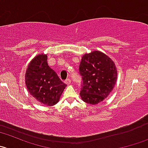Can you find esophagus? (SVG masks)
I'll use <instances>...</instances> for the list:
<instances>
[{
  "label": "esophagus",
  "mask_w": 148,
  "mask_h": 148,
  "mask_svg": "<svg viewBox=\"0 0 148 148\" xmlns=\"http://www.w3.org/2000/svg\"><path fill=\"white\" fill-rule=\"evenodd\" d=\"M64 83H65L67 85H70V84H71V80H70V78H67V79L64 81Z\"/></svg>",
  "instance_id": "1"
}]
</instances>
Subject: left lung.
I'll list each match as a JSON object with an SVG mask.
<instances>
[{
	"instance_id": "left-lung-1",
	"label": "left lung",
	"mask_w": 148,
	"mask_h": 148,
	"mask_svg": "<svg viewBox=\"0 0 148 148\" xmlns=\"http://www.w3.org/2000/svg\"><path fill=\"white\" fill-rule=\"evenodd\" d=\"M79 72L83 80L80 96L86 103L93 105L108 97L118 78L115 64L100 51L84 54Z\"/></svg>"
}]
</instances>
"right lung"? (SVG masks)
I'll return each mask as SVG.
<instances>
[{
    "label": "right lung",
    "mask_w": 148,
    "mask_h": 148,
    "mask_svg": "<svg viewBox=\"0 0 148 148\" xmlns=\"http://www.w3.org/2000/svg\"><path fill=\"white\" fill-rule=\"evenodd\" d=\"M25 79L29 94L45 106L56 105L67 86L48 65L47 54H44L36 56L29 62Z\"/></svg>",
    "instance_id": "obj_1"
}]
</instances>
